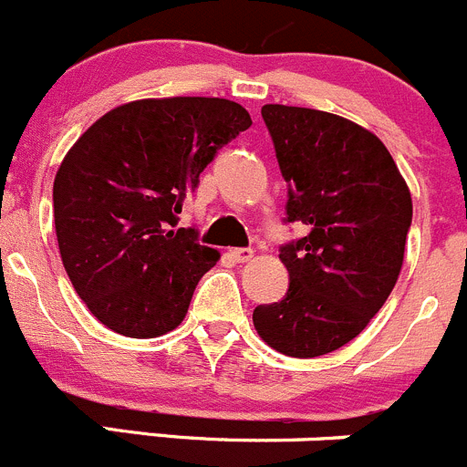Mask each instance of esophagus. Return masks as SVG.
<instances>
[{
  "mask_svg": "<svg viewBox=\"0 0 467 467\" xmlns=\"http://www.w3.org/2000/svg\"><path fill=\"white\" fill-rule=\"evenodd\" d=\"M230 257H233L234 262H248L253 257V251L251 248H233V251H230Z\"/></svg>",
  "mask_w": 467,
  "mask_h": 467,
  "instance_id": "esophagus-1",
  "label": "esophagus"
}]
</instances>
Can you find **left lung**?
Listing matches in <instances>:
<instances>
[{
  "mask_svg": "<svg viewBox=\"0 0 467 467\" xmlns=\"http://www.w3.org/2000/svg\"><path fill=\"white\" fill-rule=\"evenodd\" d=\"M262 119L287 182V223L306 237L280 248L283 301L257 306L253 324L271 348L315 358L360 335L390 296L413 221L395 160L369 130L306 107L265 104Z\"/></svg>",
  "mask_w": 467,
  "mask_h": 467,
  "instance_id": "8db88e82",
  "label": "left lung"
}]
</instances>
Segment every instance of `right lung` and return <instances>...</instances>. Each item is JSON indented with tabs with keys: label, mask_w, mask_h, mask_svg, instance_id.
I'll use <instances>...</instances> for the list:
<instances>
[{
	"label": "right lung",
	"mask_w": 467,
	"mask_h": 467,
	"mask_svg": "<svg viewBox=\"0 0 467 467\" xmlns=\"http://www.w3.org/2000/svg\"><path fill=\"white\" fill-rule=\"evenodd\" d=\"M223 98L120 104L95 120L54 178V228L72 287L93 317L128 337L182 324L219 251L175 228L216 152L251 128Z\"/></svg>",
	"instance_id": "1"
}]
</instances>
